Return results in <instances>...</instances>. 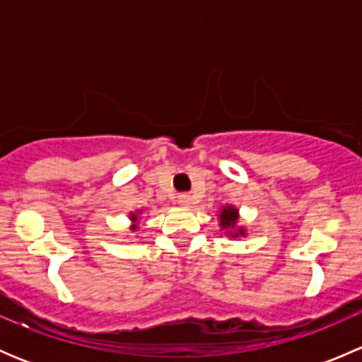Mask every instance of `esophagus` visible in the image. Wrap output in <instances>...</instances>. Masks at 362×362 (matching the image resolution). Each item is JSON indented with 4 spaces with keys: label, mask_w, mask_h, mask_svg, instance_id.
Listing matches in <instances>:
<instances>
[{
    "label": "esophagus",
    "mask_w": 362,
    "mask_h": 362,
    "mask_svg": "<svg viewBox=\"0 0 362 362\" xmlns=\"http://www.w3.org/2000/svg\"><path fill=\"white\" fill-rule=\"evenodd\" d=\"M177 203H178V206L189 208V206H191L192 199H191V196H189V194H180V196H178V198H177Z\"/></svg>",
    "instance_id": "1"
}]
</instances>
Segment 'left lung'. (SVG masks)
<instances>
[{"mask_svg": "<svg viewBox=\"0 0 362 362\" xmlns=\"http://www.w3.org/2000/svg\"><path fill=\"white\" fill-rule=\"evenodd\" d=\"M217 218H218V228L224 231V235L228 238L238 240L245 238L247 236V228L240 222V210L235 204H224L217 210Z\"/></svg>", "mask_w": 362, "mask_h": 362, "instance_id": "obj_1", "label": "left lung"}]
</instances>
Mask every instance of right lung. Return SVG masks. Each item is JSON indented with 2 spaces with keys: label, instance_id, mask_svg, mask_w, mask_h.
Instances as JSON below:
<instances>
[{
  "label": "right lung",
  "instance_id": "right-lung-1",
  "mask_svg": "<svg viewBox=\"0 0 362 362\" xmlns=\"http://www.w3.org/2000/svg\"><path fill=\"white\" fill-rule=\"evenodd\" d=\"M144 214V208H138V210L129 211L127 218H129V229L131 231H138L140 229V215Z\"/></svg>",
  "mask_w": 362,
  "mask_h": 362
}]
</instances>
